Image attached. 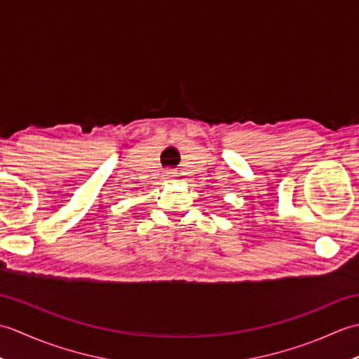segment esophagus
I'll return each mask as SVG.
<instances>
[{
	"label": "esophagus",
	"instance_id": "obj_1",
	"mask_svg": "<svg viewBox=\"0 0 359 359\" xmlns=\"http://www.w3.org/2000/svg\"><path fill=\"white\" fill-rule=\"evenodd\" d=\"M163 179H165L166 182L174 180V179H175V172H174L172 170H166V171L163 172Z\"/></svg>",
	"mask_w": 359,
	"mask_h": 359
}]
</instances>
